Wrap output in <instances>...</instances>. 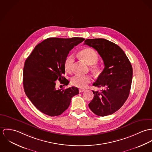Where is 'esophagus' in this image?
Returning <instances> with one entry per match:
<instances>
[{"label":"esophagus","mask_w":152,"mask_h":152,"mask_svg":"<svg viewBox=\"0 0 152 152\" xmlns=\"http://www.w3.org/2000/svg\"><path fill=\"white\" fill-rule=\"evenodd\" d=\"M84 91H85V90H84V89H79V92L80 93H82V92H83Z\"/></svg>","instance_id":"1"}]
</instances>
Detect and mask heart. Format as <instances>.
<instances>
[{
	"instance_id": "obj_1",
	"label": "heart",
	"mask_w": 152,
	"mask_h": 152,
	"mask_svg": "<svg viewBox=\"0 0 152 152\" xmlns=\"http://www.w3.org/2000/svg\"><path fill=\"white\" fill-rule=\"evenodd\" d=\"M79 56L82 60L88 65H93L91 70L98 73L100 71V68L96 65L98 62L99 58L97 53L94 50L90 48H86L79 52ZM75 62V58L73 55H69L66 57L64 62V68L68 73H71L73 70V66ZM91 82V77L88 76L75 75L71 78V84L75 87L79 88H84Z\"/></svg>"
}]
</instances>
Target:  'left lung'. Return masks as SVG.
<instances>
[{
    "instance_id": "left-lung-1",
    "label": "left lung",
    "mask_w": 152,
    "mask_h": 152,
    "mask_svg": "<svg viewBox=\"0 0 152 152\" xmlns=\"http://www.w3.org/2000/svg\"><path fill=\"white\" fill-rule=\"evenodd\" d=\"M84 44L98 52L105 66L93 84L104 89L100 92L93 91L94 97L88 107L99 116L113 114L123 105L129 96L133 75L131 64L118 45L106 39H87Z\"/></svg>"
}]
</instances>
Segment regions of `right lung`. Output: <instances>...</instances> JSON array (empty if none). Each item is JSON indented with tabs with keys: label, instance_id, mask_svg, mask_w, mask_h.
Returning <instances> with one entry per match:
<instances>
[{
	"label": "right lung",
	"instance_id": "obj_1",
	"mask_svg": "<svg viewBox=\"0 0 152 152\" xmlns=\"http://www.w3.org/2000/svg\"><path fill=\"white\" fill-rule=\"evenodd\" d=\"M83 38H49L38 44L27 58L23 69L24 91L34 106L42 113L58 116L68 109L72 98L79 94L75 87L56 88V80L66 86L64 62L69 51ZM64 85V86H65ZM64 86V85H63Z\"/></svg>",
	"mask_w": 152,
	"mask_h": 152
}]
</instances>
